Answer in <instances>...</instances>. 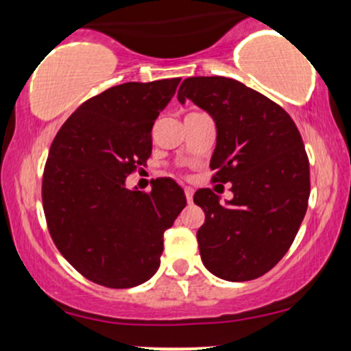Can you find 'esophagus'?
<instances>
[{
    "mask_svg": "<svg viewBox=\"0 0 351 351\" xmlns=\"http://www.w3.org/2000/svg\"><path fill=\"white\" fill-rule=\"evenodd\" d=\"M193 193H195V191H193V188H189V186L184 188V195H186L188 203H191V201H193Z\"/></svg>",
    "mask_w": 351,
    "mask_h": 351,
    "instance_id": "1",
    "label": "esophagus"
}]
</instances>
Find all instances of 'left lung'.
Returning <instances> with one entry per match:
<instances>
[{"label":"left lung","mask_w":351,"mask_h":351,"mask_svg":"<svg viewBox=\"0 0 351 351\" xmlns=\"http://www.w3.org/2000/svg\"><path fill=\"white\" fill-rule=\"evenodd\" d=\"M206 110L216 123L215 183H231L234 198L219 203L209 188L195 193L204 211L198 229L201 261L229 282L264 276L289 251L307 211L310 168L291 115L271 99L229 77H188L178 100Z\"/></svg>","instance_id":"obj_1"}]
</instances>
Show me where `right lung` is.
<instances>
[{
	"label": "right lung",
	"instance_id": "obj_1",
	"mask_svg": "<svg viewBox=\"0 0 351 351\" xmlns=\"http://www.w3.org/2000/svg\"><path fill=\"white\" fill-rule=\"evenodd\" d=\"M180 77L127 82L86 100L51 145L43 206L56 247L75 271L110 289L143 284L158 271L163 234L186 196L171 178L152 191L125 180L152 155V128Z\"/></svg>",
	"mask_w": 351,
	"mask_h": 351
}]
</instances>
